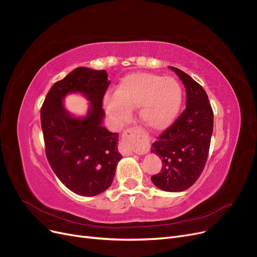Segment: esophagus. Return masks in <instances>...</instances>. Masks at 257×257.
<instances>
[{
	"mask_svg": "<svg viewBox=\"0 0 257 257\" xmlns=\"http://www.w3.org/2000/svg\"><path fill=\"white\" fill-rule=\"evenodd\" d=\"M133 138V129H126L121 135V141L119 143V152L124 155L133 154V152H137L135 147L132 146L131 141Z\"/></svg>",
	"mask_w": 257,
	"mask_h": 257,
	"instance_id": "34e87169",
	"label": "esophagus"
}]
</instances>
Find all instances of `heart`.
<instances>
[{
  "mask_svg": "<svg viewBox=\"0 0 257 257\" xmlns=\"http://www.w3.org/2000/svg\"><path fill=\"white\" fill-rule=\"evenodd\" d=\"M183 102V89L173 77L149 72H135L122 77L114 95L104 98L106 112L117 124L126 120L130 110L138 108L142 124L160 131L172 124Z\"/></svg>",
  "mask_w": 257,
  "mask_h": 257,
  "instance_id": "b5f03b06",
  "label": "heart"
}]
</instances>
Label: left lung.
Listing matches in <instances>:
<instances>
[{"mask_svg":"<svg viewBox=\"0 0 257 257\" xmlns=\"http://www.w3.org/2000/svg\"><path fill=\"white\" fill-rule=\"evenodd\" d=\"M186 88V109L151 146L163 168L151 176L153 184L168 192L190 188L202 174L213 132V110L204 88L190 75L171 67Z\"/></svg>","mask_w":257,"mask_h":257,"instance_id":"8db88e82","label":"left lung"}]
</instances>
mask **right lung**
<instances>
[{"label": "right lung", "mask_w": 257, "mask_h": 257, "mask_svg": "<svg viewBox=\"0 0 257 257\" xmlns=\"http://www.w3.org/2000/svg\"><path fill=\"white\" fill-rule=\"evenodd\" d=\"M109 85L105 70L79 67L53 84L41 108L49 165L69 190L82 196H94L108 189L121 159L118 135L103 126V98ZM75 92L91 102L85 118H73L63 107V97Z\"/></svg>", "instance_id": "add662e5"}]
</instances>
